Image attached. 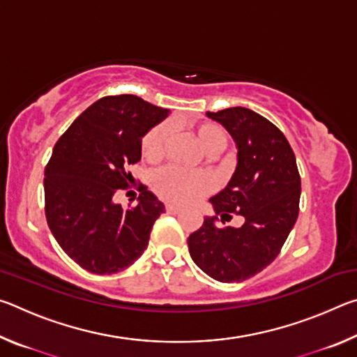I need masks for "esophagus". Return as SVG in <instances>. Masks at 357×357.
Here are the masks:
<instances>
[{"label": "esophagus", "instance_id": "34e87169", "mask_svg": "<svg viewBox=\"0 0 357 357\" xmlns=\"http://www.w3.org/2000/svg\"><path fill=\"white\" fill-rule=\"evenodd\" d=\"M165 211L168 214H178L181 208L176 206V204H165Z\"/></svg>", "mask_w": 357, "mask_h": 357}]
</instances>
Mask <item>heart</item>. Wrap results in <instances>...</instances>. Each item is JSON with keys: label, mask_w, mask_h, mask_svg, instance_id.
Returning a JSON list of instances; mask_svg holds the SVG:
<instances>
[{"label": "heart", "mask_w": 357, "mask_h": 357, "mask_svg": "<svg viewBox=\"0 0 357 357\" xmlns=\"http://www.w3.org/2000/svg\"><path fill=\"white\" fill-rule=\"evenodd\" d=\"M189 130L200 143V146L208 154L222 153L228 146L227 130L217 123L203 121L189 126ZM172 138V128L167 123L155 126L143 138L142 154L151 164L159 162L165 155L168 143ZM153 189L162 200L176 203V204H190L206 197L214 189L213 178L204 172H184L178 167H165L157 172L153 178Z\"/></svg>", "instance_id": "heart-1"}]
</instances>
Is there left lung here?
Here are the masks:
<instances>
[{
  "instance_id": "8db88e82",
  "label": "left lung",
  "mask_w": 357,
  "mask_h": 357,
  "mask_svg": "<svg viewBox=\"0 0 357 357\" xmlns=\"http://www.w3.org/2000/svg\"><path fill=\"white\" fill-rule=\"evenodd\" d=\"M206 114L236 142L238 165L225 189L209 200L215 217H206L187 244L203 273L243 282L280 253L299 214L301 176L287 137L261 114L244 107ZM233 213L245 217L239 229L215 225L217 215L225 222Z\"/></svg>"
}]
</instances>
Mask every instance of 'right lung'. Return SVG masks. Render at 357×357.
Returning a JSON list of instances; mask_svg holds the SVG:
<instances>
[{"label": "right lung", "mask_w": 357, "mask_h": 357, "mask_svg": "<svg viewBox=\"0 0 357 357\" xmlns=\"http://www.w3.org/2000/svg\"><path fill=\"white\" fill-rule=\"evenodd\" d=\"M170 110L132 94L107 96L59 137L45 167L48 228L69 258L93 274H114L148 247L164 203L138 187V204L124 209L114 193L130 185V165L142 159V138Z\"/></svg>", "instance_id": "add662e5"}]
</instances>
